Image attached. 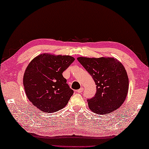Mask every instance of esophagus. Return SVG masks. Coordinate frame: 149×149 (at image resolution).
Wrapping results in <instances>:
<instances>
[{
	"instance_id": "1",
	"label": "esophagus",
	"mask_w": 149,
	"mask_h": 149,
	"mask_svg": "<svg viewBox=\"0 0 149 149\" xmlns=\"http://www.w3.org/2000/svg\"><path fill=\"white\" fill-rule=\"evenodd\" d=\"M83 90H84V88H83L82 87V88H80V89L78 90V91H77V92H78V93H81V92H83Z\"/></svg>"
}]
</instances>
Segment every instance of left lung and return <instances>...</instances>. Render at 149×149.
Wrapping results in <instances>:
<instances>
[{
  "label": "left lung",
  "mask_w": 149,
  "mask_h": 149,
  "mask_svg": "<svg viewBox=\"0 0 149 149\" xmlns=\"http://www.w3.org/2000/svg\"><path fill=\"white\" fill-rule=\"evenodd\" d=\"M79 63L93 78L96 85L94 97L88 100L90 109L99 115L118 109L128 94L129 79L126 70L114 57H79Z\"/></svg>",
  "instance_id": "8db88e82"
}]
</instances>
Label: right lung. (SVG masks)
<instances>
[{
	"mask_svg": "<svg viewBox=\"0 0 149 149\" xmlns=\"http://www.w3.org/2000/svg\"><path fill=\"white\" fill-rule=\"evenodd\" d=\"M74 61L70 55L43 53L29 63L23 85L27 97L40 111L53 113L67 106L73 91L62 73Z\"/></svg>",
	"mask_w": 149,
	"mask_h": 149,
	"instance_id": "1",
	"label": "right lung"
}]
</instances>
